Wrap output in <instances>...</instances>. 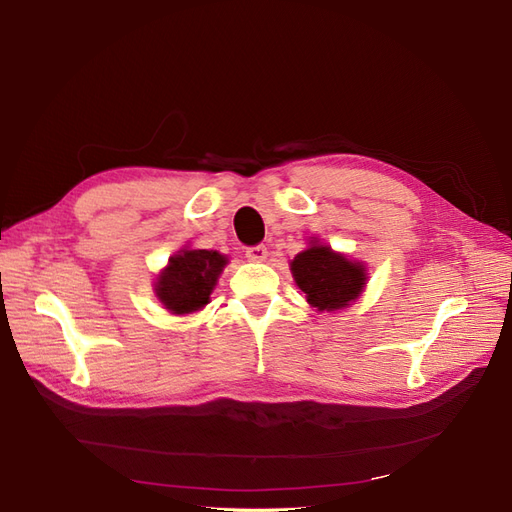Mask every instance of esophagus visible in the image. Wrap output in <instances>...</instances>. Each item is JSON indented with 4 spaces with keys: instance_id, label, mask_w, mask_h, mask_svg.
Returning a JSON list of instances; mask_svg holds the SVG:
<instances>
[{
    "instance_id": "34e87169",
    "label": "esophagus",
    "mask_w": 512,
    "mask_h": 512,
    "mask_svg": "<svg viewBox=\"0 0 512 512\" xmlns=\"http://www.w3.org/2000/svg\"><path fill=\"white\" fill-rule=\"evenodd\" d=\"M245 258L252 262H262L267 258V247L265 245H252L245 250Z\"/></svg>"
}]
</instances>
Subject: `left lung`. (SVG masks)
<instances>
[{"label":"left lung","mask_w":512,"mask_h":512,"mask_svg":"<svg viewBox=\"0 0 512 512\" xmlns=\"http://www.w3.org/2000/svg\"><path fill=\"white\" fill-rule=\"evenodd\" d=\"M294 282L305 292L307 303L318 312H335L359 299L367 273L363 262L333 252L316 239L290 262Z\"/></svg>","instance_id":"1"}]
</instances>
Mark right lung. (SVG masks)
Here are the masks:
<instances>
[{
	"label": "right lung",
	"mask_w": 512,
	"mask_h": 512,
	"mask_svg": "<svg viewBox=\"0 0 512 512\" xmlns=\"http://www.w3.org/2000/svg\"><path fill=\"white\" fill-rule=\"evenodd\" d=\"M228 258L213 250L183 247L168 258L156 280V294L170 314H192L209 303Z\"/></svg>",
	"instance_id": "right-lung-1"
}]
</instances>
